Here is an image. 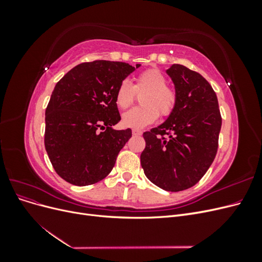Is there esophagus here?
<instances>
[{"mask_svg": "<svg viewBox=\"0 0 262 262\" xmlns=\"http://www.w3.org/2000/svg\"><path fill=\"white\" fill-rule=\"evenodd\" d=\"M132 133H133V136H141L142 131L139 130V129H133V130H132Z\"/></svg>", "mask_w": 262, "mask_h": 262, "instance_id": "esophagus-1", "label": "esophagus"}]
</instances>
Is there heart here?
I'll return each instance as SVG.
<instances>
[{"mask_svg":"<svg viewBox=\"0 0 262 262\" xmlns=\"http://www.w3.org/2000/svg\"><path fill=\"white\" fill-rule=\"evenodd\" d=\"M168 80L160 70L150 69L134 77L133 85L123 80L116 89L115 101L119 109L129 108L137 94L141 96V105L122 116V123L128 128L141 129L157 120L158 116L168 117L175 109L178 94L173 86L167 84Z\"/></svg>","mask_w":262,"mask_h":262,"instance_id":"b5f03b06","label":"heart"}]
</instances>
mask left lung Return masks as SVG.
Listing matches in <instances>:
<instances>
[{
	"instance_id": "obj_1",
	"label": "left lung",
	"mask_w": 262,
	"mask_h": 262,
	"mask_svg": "<svg viewBox=\"0 0 262 262\" xmlns=\"http://www.w3.org/2000/svg\"><path fill=\"white\" fill-rule=\"evenodd\" d=\"M166 72L175 84L177 105L164 123L143 133L141 165L154 185L177 192L194 186L213 163L222 117L216 94L201 74L180 64Z\"/></svg>"
}]
</instances>
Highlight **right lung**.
I'll return each mask as SVG.
<instances>
[{
  "mask_svg": "<svg viewBox=\"0 0 262 262\" xmlns=\"http://www.w3.org/2000/svg\"><path fill=\"white\" fill-rule=\"evenodd\" d=\"M134 70L124 62H85L55 85L46 109L45 147L62 179L89 186L114 168L119 152L132 137L130 129H113L121 120L115 93Z\"/></svg>",
  "mask_w": 262,
  "mask_h": 262,
  "instance_id": "right-lung-1",
  "label": "right lung"
}]
</instances>
